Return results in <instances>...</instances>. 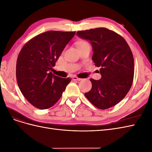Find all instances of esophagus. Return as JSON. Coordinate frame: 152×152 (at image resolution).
Segmentation results:
<instances>
[{
    "instance_id": "obj_1",
    "label": "esophagus",
    "mask_w": 152,
    "mask_h": 152,
    "mask_svg": "<svg viewBox=\"0 0 152 152\" xmlns=\"http://www.w3.org/2000/svg\"><path fill=\"white\" fill-rule=\"evenodd\" d=\"M72 79H73V80H78V81H80V80H82V79H80V78L77 77H76V76H73V77H72Z\"/></svg>"
}]
</instances>
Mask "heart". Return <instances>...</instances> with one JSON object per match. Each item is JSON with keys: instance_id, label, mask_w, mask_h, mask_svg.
<instances>
[{"instance_id": "heart-1", "label": "heart", "mask_w": 152, "mask_h": 152, "mask_svg": "<svg viewBox=\"0 0 152 152\" xmlns=\"http://www.w3.org/2000/svg\"><path fill=\"white\" fill-rule=\"evenodd\" d=\"M89 45V44L86 40H79L76 42V45L78 49L83 48L86 46V45Z\"/></svg>"}]
</instances>
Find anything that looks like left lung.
Returning <instances> with one entry per match:
<instances>
[{
  "mask_svg": "<svg viewBox=\"0 0 152 152\" xmlns=\"http://www.w3.org/2000/svg\"><path fill=\"white\" fill-rule=\"evenodd\" d=\"M77 35L89 40L93 46L92 58L100 67L102 79H90L91 89L86 97L98 108L105 110L117 104L130 90L134 79L132 53L121 35L106 28L78 31Z\"/></svg>",
  "mask_w": 152,
  "mask_h": 152,
  "instance_id": "8db88e82",
  "label": "left lung"
}]
</instances>
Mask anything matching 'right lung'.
<instances>
[{"label": "right lung", "mask_w": 152, "mask_h": 152, "mask_svg": "<svg viewBox=\"0 0 152 152\" xmlns=\"http://www.w3.org/2000/svg\"><path fill=\"white\" fill-rule=\"evenodd\" d=\"M75 33L45 31L31 39L22 48L16 62V80L23 95L36 108L53 107L71 82V78H61L50 70Z\"/></svg>", "instance_id": "add662e5"}]
</instances>
